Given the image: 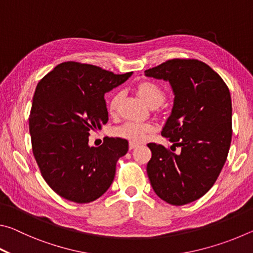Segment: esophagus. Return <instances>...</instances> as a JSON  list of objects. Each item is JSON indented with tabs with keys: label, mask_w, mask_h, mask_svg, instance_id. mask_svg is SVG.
<instances>
[{
	"label": "esophagus",
	"mask_w": 253,
	"mask_h": 253,
	"mask_svg": "<svg viewBox=\"0 0 253 253\" xmlns=\"http://www.w3.org/2000/svg\"><path fill=\"white\" fill-rule=\"evenodd\" d=\"M137 146H138V144H137V143H134V142H130L129 143V149H130V151H131V149H134L135 147H137Z\"/></svg>",
	"instance_id": "34e87169"
}]
</instances>
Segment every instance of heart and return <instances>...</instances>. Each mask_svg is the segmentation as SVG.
<instances>
[{"label": "heart", "instance_id": "1", "mask_svg": "<svg viewBox=\"0 0 253 253\" xmlns=\"http://www.w3.org/2000/svg\"><path fill=\"white\" fill-rule=\"evenodd\" d=\"M138 93L143 97V99L147 102L151 107H157L164 102L166 98L165 90L160 84L153 81H143L137 85ZM122 98V92L116 91L108 101V109L111 114L117 110L119 101ZM153 130V126L147 123L140 122H126L123 125L116 127L113 131V134L119 137L129 140V142L138 143L146 139L149 132Z\"/></svg>", "mask_w": 253, "mask_h": 253}]
</instances>
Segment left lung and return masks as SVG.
<instances>
[{
  "label": "left lung",
  "instance_id": "8db88e82",
  "mask_svg": "<svg viewBox=\"0 0 253 253\" xmlns=\"http://www.w3.org/2000/svg\"><path fill=\"white\" fill-rule=\"evenodd\" d=\"M145 75L169 80L175 95L162 130L173 143V152L163 145H147L152 151L148 178L165 202L191 203L213 186L228 157L232 138L229 88L211 67L196 59L168 60Z\"/></svg>",
  "mask_w": 253,
  "mask_h": 253
}]
</instances>
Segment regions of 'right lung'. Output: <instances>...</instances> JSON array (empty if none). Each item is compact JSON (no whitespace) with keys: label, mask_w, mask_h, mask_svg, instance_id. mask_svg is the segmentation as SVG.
<instances>
[{"label":"right lung","mask_w":253,"mask_h":253,"mask_svg":"<svg viewBox=\"0 0 253 253\" xmlns=\"http://www.w3.org/2000/svg\"><path fill=\"white\" fill-rule=\"evenodd\" d=\"M130 76L67 61L38 84L29 116L32 152L42 177L61 198L92 202L113 183L128 142L107 138L90 147L89 132L108 122L105 93Z\"/></svg>","instance_id":"1"}]
</instances>
